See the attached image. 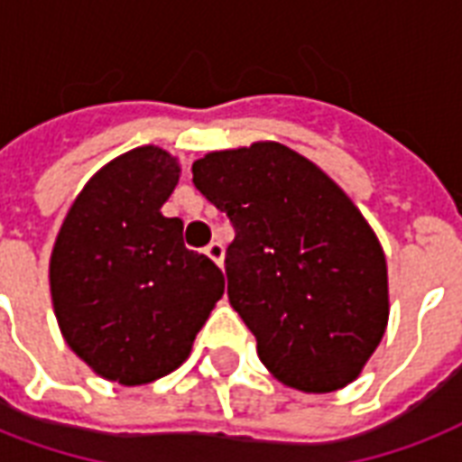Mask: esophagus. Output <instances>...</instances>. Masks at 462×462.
I'll return each instance as SVG.
<instances>
[{
  "mask_svg": "<svg viewBox=\"0 0 462 462\" xmlns=\"http://www.w3.org/2000/svg\"><path fill=\"white\" fill-rule=\"evenodd\" d=\"M205 254L213 259L215 264L222 266V259H225V247H222V242H210V245L205 247Z\"/></svg>",
  "mask_w": 462,
  "mask_h": 462,
  "instance_id": "esophagus-1",
  "label": "esophagus"
}]
</instances>
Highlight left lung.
<instances>
[{"label":"left lung","mask_w":462,"mask_h":462,"mask_svg":"<svg viewBox=\"0 0 462 462\" xmlns=\"http://www.w3.org/2000/svg\"><path fill=\"white\" fill-rule=\"evenodd\" d=\"M193 183L230 217L227 296L279 382L350 384L387 330V259L343 188L276 142L205 153Z\"/></svg>","instance_id":"1"}]
</instances>
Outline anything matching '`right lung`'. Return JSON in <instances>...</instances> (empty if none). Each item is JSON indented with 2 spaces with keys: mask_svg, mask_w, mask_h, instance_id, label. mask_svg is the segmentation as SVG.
I'll return each mask as SVG.
<instances>
[{
  "mask_svg": "<svg viewBox=\"0 0 462 462\" xmlns=\"http://www.w3.org/2000/svg\"><path fill=\"white\" fill-rule=\"evenodd\" d=\"M179 173L159 146L117 156L75 198L51 254L66 343L125 387L180 367L225 293L220 269L183 245V222L162 215Z\"/></svg>",
  "mask_w": 462,
  "mask_h": 462,
  "instance_id": "add662e5",
  "label": "right lung"
}]
</instances>
